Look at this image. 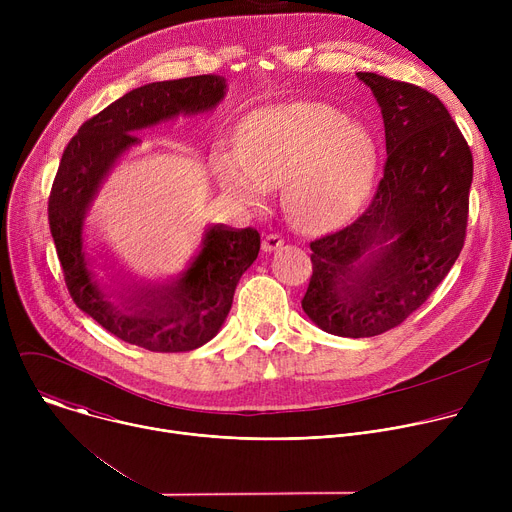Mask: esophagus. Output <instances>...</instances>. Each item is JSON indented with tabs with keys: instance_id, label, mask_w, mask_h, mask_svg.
I'll return each mask as SVG.
<instances>
[{
	"instance_id": "esophagus-1",
	"label": "esophagus",
	"mask_w": 512,
	"mask_h": 512,
	"mask_svg": "<svg viewBox=\"0 0 512 512\" xmlns=\"http://www.w3.org/2000/svg\"><path fill=\"white\" fill-rule=\"evenodd\" d=\"M281 245H283V237L277 235V233H269V235H265L263 241H261V249H263V251H275V249H279Z\"/></svg>"
}]
</instances>
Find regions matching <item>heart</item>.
<instances>
[{
	"mask_svg": "<svg viewBox=\"0 0 512 512\" xmlns=\"http://www.w3.org/2000/svg\"><path fill=\"white\" fill-rule=\"evenodd\" d=\"M377 166L369 131L330 107L285 105L253 113L237 152L216 156L223 186L247 204L283 186L289 221L318 231L348 216L367 194Z\"/></svg>",
	"mask_w": 512,
	"mask_h": 512,
	"instance_id": "b5f03b06",
	"label": "heart"
}]
</instances>
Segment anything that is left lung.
Here are the masks:
<instances>
[{"instance_id": "1", "label": "left lung", "mask_w": 512, "mask_h": 512, "mask_svg": "<svg viewBox=\"0 0 512 512\" xmlns=\"http://www.w3.org/2000/svg\"><path fill=\"white\" fill-rule=\"evenodd\" d=\"M356 75L381 105L383 178L350 225L310 243L302 308L330 334L369 338L403 324L456 263L474 164L466 137L433 93L375 72Z\"/></svg>"}]
</instances>
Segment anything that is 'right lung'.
Masks as SVG:
<instances>
[{
	"label": "right lung",
	"mask_w": 512,
	"mask_h": 512,
	"mask_svg": "<svg viewBox=\"0 0 512 512\" xmlns=\"http://www.w3.org/2000/svg\"><path fill=\"white\" fill-rule=\"evenodd\" d=\"M218 75L150 83L87 119L64 148L48 196V223L68 294L85 314L123 342L152 352H186L208 342L223 326L241 275L259 255L255 229L212 227L192 267L174 285L119 291L107 302L85 261L83 218L113 162L139 139L137 129L176 115L210 111L225 97Z\"/></svg>",
	"instance_id": "add662e5"
}]
</instances>
